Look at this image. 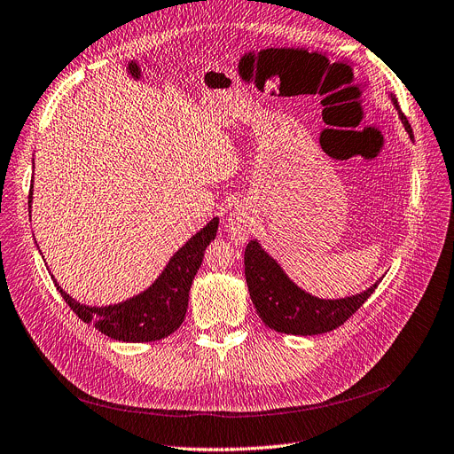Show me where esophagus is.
<instances>
[{"instance_id": "34e87169", "label": "esophagus", "mask_w": 454, "mask_h": 454, "mask_svg": "<svg viewBox=\"0 0 454 454\" xmlns=\"http://www.w3.org/2000/svg\"><path fill=\"white\" fill-rule=\"evenodd\" d=\"M225 231L231 236V239L239 243V246L249 238L251 216H249V213L246 211V208L239 207V208H236V211H232L229 215V218L225 222Z\"/></svg>"}]
</instances>
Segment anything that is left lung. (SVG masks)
I'll return each mask as SVG.
<instances>
[{
	"mask_svg": "<svg viewBox=\"0 0 454 454\" xmlns=\"http://www.w3.org/2000/svg\"><path fill=\"white\" fill-rule=\"evenodd\" d=\"M389 99L405 132L414 142L412 129L400 111L393 92H389ZM246 280L256 312L267 327L286 334L312 336L329 333L340 327L347 318H351L374 293L381 278L365 291L353 296L333 300L312 296L291 280L282 265L262 247L258 238H253L246 249Z\"/></svg>",
	"mask_w": 454,
	"mask_h": 454,
	"instance_id": "8db88e82",
	"label": "left lung"
}]
</instances>
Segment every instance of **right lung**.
Instances as JSON below:
<instances>
[{"instance_id":"obj_1","label":"right lung","mask_w":454,"mask_h":454,"mask_svg":"<svg viewBox=\"0 0 454 454\" xmlns=\"http://www.w3.org/2000/svg\"><path fill=\"white\" fill-rule=\"evenodd\" d=\"M32 189L34 176L30 180L28 208H32ZM218 223L220 218L215 216L170 256L160 276L145 291L120 303L85 305L65 293L51 270L49 274L58 293L85 324H92L98 331L118 341H156L172 334L185 320L192 280L201 265L205 247L216 238Z\"/></svg>"}]
</instances>
